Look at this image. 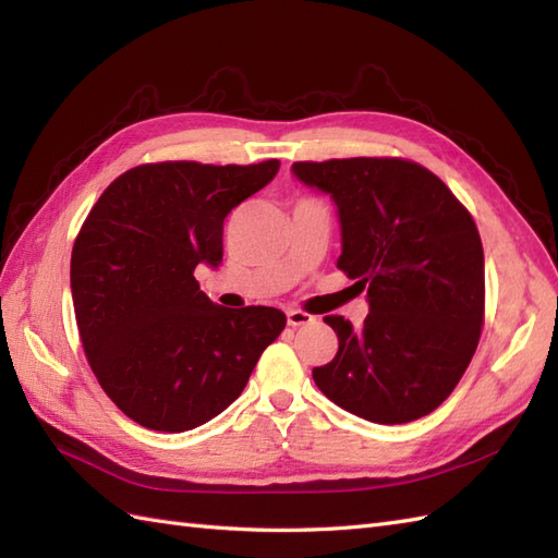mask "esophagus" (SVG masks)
<instances>
[{"label": "esophagus", "mask_w": 558, "mask_h": 558, "mask_svg": "<svg viewBox=\"0 0 558 558\" xmlns=\"http://www.w3.org/2000/svg\"><path fill=\"white\" fill-rule=\"evenodd\" d=\"M288 324L292 326V328H298V326H310L312 322H314V316H310L306 312H300V310H288Z\"/></svg>", "instance_id": "1"}]
</instances>
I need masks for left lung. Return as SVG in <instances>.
I'll use <instances>...</instances> for the list:
<instances>
[{
	"label": "left lung",
	"instance_id": "left-lung-1",
	"mask_svg": "<svg viewBox=\"0 0 558 558\" xmlns=\"http://www.w3.org/2000/svg\"><path fill=\"white\" fill-rule=\"evenodd\" d=\"M292 174L338 208V268L366 290L354 328L326 316L338 354L312 372L336 405L376 424H405L450 396L477 350L484 252L475 220L417 162H294Z\"/></svg>",
	"mask_w": 558,
	"mask_h": 558
}]
</instances>
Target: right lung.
Returning <instances> with one entry per match:
<instances>
[{
  "label": "right lung",
  "mask_w": 558,
  "mask_h": 558,
  "mask_svg": "<svg viewBox=\"0 0 558 558\" xmlns=\"http://www.w3.org/2000/svg\"><path fill=\"white\" fill-rule=\"evenodd\" d=\"M280 160L156 162L117 177L71 252L83 350L105 393L153 432L196 429L240 398L286 328L272 306L222 310L196 266L222 264V222L264 189Z\"/></svg>",
  "instance_id": "add662e5"
}]
</instances>
